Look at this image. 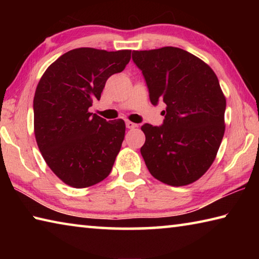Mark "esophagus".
Masks as SVG:
<instances>
[{"label": "esophagus", "instance_id": "obj_1", "mask_svg": "<svg viewBox=\"0 0 259 259\" xmlns=\"http://www.w3.org/2000/svg\"><path fill=\"white\" fill-rule=\"evenodd\" d=\"M125 126H126V128H128V129H134V128H137V124H136V123H134V122H130V121H126L125 122Z\"/></svg>", "mask_w": 259, "mask_h": 259}]
</instances>
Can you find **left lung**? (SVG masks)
Instances as JSON below:
<instances>
[{"instance_id": "1", "label": "left lung", "mask_w": 259, "mask_h": 259, "mask_svg": "<svg viewBox=\"0 0 259 259\" xmlns=\"http://www.w3.org/2000/svg\"><path fill=\"white\" fill-rule=\"evenodd\" d=\"M151 103L166 105L163 123H145L140 148L148 171L171 186L204 175L224 136L226 100L216 74L198 57L175 47L133 51Z\"/></svg>"}]
</instances>
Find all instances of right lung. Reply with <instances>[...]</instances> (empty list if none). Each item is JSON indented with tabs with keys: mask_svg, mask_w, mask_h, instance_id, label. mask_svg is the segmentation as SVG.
<instances>
[{
	"mask_svg": "<svg viewBox=\"0 0 259 259\" xmlns=\"http://www.w3.org/2000/svg\"><path fill=\"white\" fill-rule=\"evenodd\" d=\"M130 56L131 50L78 48L60 56L38 82L33 102L35 138L49 168L69 186L89 187L112 171L124 139V121H106L88 109Z\"/></svg>",
	"mask_w": 259,
	"mask_h": 259,
	"instance_id": "1",
	"label": "right lung"
}]
</instances>
